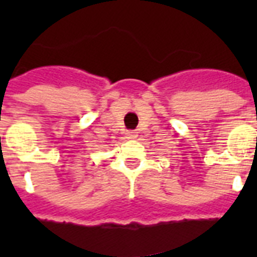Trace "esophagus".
Here are the masks:
<instances>
[{
	"mask_svg": "<svg viewBox=\"0 0 257 257\" xmlns=\"http://www.w3.org/2000/svg\"><path fill=\"white\" fill-rule=\"evenodd\" d=\"M137 137V132H135V131H129L128 133H126V139L128 140H135Z\"/></svg>",
	"mask_w": 257,
	"mask_h": 257,
	"instance_id": "1",
	"label": "esophagus"
}]
</instances>
